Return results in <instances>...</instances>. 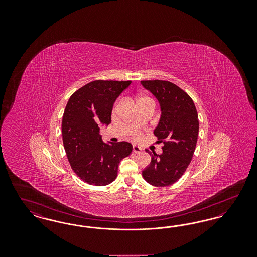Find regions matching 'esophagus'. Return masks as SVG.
<instances>
[{"mask_svg": "<svg viewBox=\"0 0 257 257\" xmlns=\"http://www.w3.org/2000/svg\"><path fill=\"white\" fill-rule=\"evenodd\" d=\"M142 148L139 147V146H137V145H133V151H134L135 153H140V152H142Z\"/></svg>", "mask_w": 257, "mask_h": 257, "instance_id": "1", "label": "esophagus"}]
</instances>
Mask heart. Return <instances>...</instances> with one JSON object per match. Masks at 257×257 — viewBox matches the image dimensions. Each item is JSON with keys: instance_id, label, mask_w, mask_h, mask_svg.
Returning a JSON list of instances; mask_svg holds the SVG:
<instances>
[{"instance_id": "heart-1", "label": "heart", "mask_w": 257, "mask_h": 257, "mask_svg": "<svg viewBox=\"0 0 257 257\" xmlns=\"http://www.w3.org/2000/svg\"><path fill=\"white\" fill-rule=\"evenodd\" d=\"M143 98H147V97H140V98H139V100H140V99H143Z\"/></svg>"}]
</instances>
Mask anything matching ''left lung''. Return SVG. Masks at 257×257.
I'll list each match as a JSON object with an SVG mask.
<instances>
[{
	"label": "left lung",
	"instance_id": "obj_1",
	"mask_svg": "<svg viewBox=\"0 0 257 257\" xmlns=\"http://www.w3.org/2000/svg\"><path fill=\"white\" fill-rule=\"evenodd\" d=\"M141 84L158 100L161 117L154 135L163 143V153L147 150L151 162L143 171L147 183L167 187L175 183L190 165L198 135L196 106L179 86L168 81H142Z\"/></svg>",
	"mask_w": 257,
	"mask_h": 257
}]
</instances>
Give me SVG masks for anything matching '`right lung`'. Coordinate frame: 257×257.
<instances>
[{
  "label": "right lung",
  "mask_w": 257,
  "mask_h": 257,
  "mask_svg": "<svg viewBox=\"0 0 257 257\" xmlns=\"http://www.w3.org/2000/svg\"><path fill=\"white\" fill-rule=\"evenodd\" d=\"M131 81L97 80L70 96L62 116V142L74 172L86 183L106 186L117 176L120 161L129 156L130 143H104L101 125H109L112 106Z\"/></svg>",
  "instance_id": "1"
}]
</instances>
